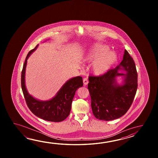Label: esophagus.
<instances>
[{
    "label": "esophagus",
    "mask_w": 158,
    "mask_h": 158,
    "mask_svg": "<svg viewBox=\"0 0 158 158\" xmlns=\"http://www.w3.org/2000/svg\"><path fill=\"white\" fill-rule=\"evenodd\" d=\"M83 82H84V85H87L88 83H89L88 79H87V78H84Z\"/></svg>",
    "instance_id": "34e87169"
}]
</instances>
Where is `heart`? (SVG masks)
I'll use <instances>...</instances> for the list:
<instances>
[{"instance_id": "heart-1", "label": "heart", "mask_w": 158, "mask_h": 158, "mask_svg": "<svg viewBox=\"0 0 158 158\" xmlns=\"http://www.w3.org/2000/svg\"><path fill=\"white\" fill-rule=\"evenodd\" d=\"M108 47L104 44L95 43L91 44L84 56V60L92 62L93 73L101 76L106 74L114 65L118 59L116 54L108 51Z\"/></svg>"}]
</instances>
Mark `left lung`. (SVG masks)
I'll list each match as a JSON object with an SVG mask.
<instances>
[{"label": "left lung", "mask_w": 158, "mask_h": 158, "mask_svg": "<svg viewBox=\"0 0 158 158\" xmlns=\"http://www.w3.org/2000/svg\"><path fill=\"white\" fill-rule=\"evenodd\" d=\"M124 71L125 74L120 73ZM123 80L120 83L118 77ZM88 89L94 116L110 121L124 115L131 106L137 89V73L133 58L125 50L120 64L106 74L89 77Z\"/></svg>", "instance_id": "1"}]
</instances>
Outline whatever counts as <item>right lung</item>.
Listing matches in <instances>:
<instances>
[{"label": "right lung", "mask_w": 158, "mask_h": 158, "mask_svg": "<svg viewBox=\"0 0 158 158\" xmlns=\"http://www.w3.org/2000/svg\"><path fill=\"white\" fill-rule=\"evenodd\" d=\"M38 45L27 55L21 73L22 90L28 107L35 116L46 121L60 122L69 114L76 91L83 86L82 78L81 76L71 78L61 86L54 97L47 101H40L30 95L25 85L27 60Z\"/></svg>", "instance_id": "right-lung-1"}]
</instances>
